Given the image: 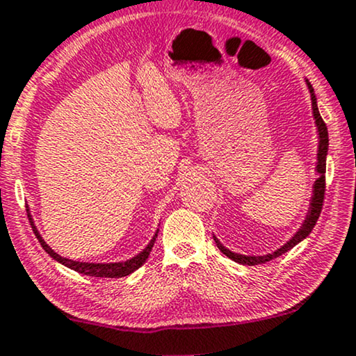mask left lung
I'll return each instance as SVG.
<instances>
[{"label":"left lung","instance_id":"left-lung-1","mask_svg":"<svg viewBox=\"0 0 356 356\" xmlns=\"http://www.w3.org/2000/svg\"><path fill=\"white\" fill-rule=\"evenodd\" d=\"M305 83H307L309 93H310V102H312V116L316 120V126H317V138H318V145H317V163H316V174L317 179L312 186V197H310L309 202V209L307 213H305V218L300 227L298 228V232L292 235L289 240H287L284 245L279 246L277 250L271 251V253L266 254H241V253H235V251L228 250L227 246L222 245V241L218 240L217 236L213 235V240L217 243L218 250L230 258L232 261L240 264H248V266H253V264H261V263H266V261L276 259L279 256H282L287 251L294 248L296 245H299L300 241L305 240L312 232V228L316 227L318 215H321L322 210V202H323V193H325V165H327V152H328V131H327V126L323 123L321 113H318V106H317V97L316 92H314L312 85L307 79H305Z\"/></svg>","mask_w":356,"mask_h":356}]
</instances>
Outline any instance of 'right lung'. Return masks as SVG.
<instances>
[{
    "mask_svg": "<svg viewBox=\"0 0 356 356\" xmlns=\"http://www.w3.org/2000/svg\"><path fill=\"white\" fill-rule=\"evenodd\" d=\"M28 217H29L31 225H33V230L35 233V236H38L40 246L46 250V253L51 256V258L58 261V263L64 264V266H67V268L74 269V271L85 274V276H93V277H123V276H128V274L136 271L138 268H141L143 264H145V261L147 259V256H149V253H151L152 246H154L157 233H159V228H157L154 236H152L151 241L146 245V248L143 251H139V253L136 256H133V258H129L126 261H116V263H85V261L69 259V258H64V256L56 253V251H54L51 246L44 241V238L40 236L39 230L35 228L33 215H31V211H29V207H28Z\"/></svg>",
    "mask_w": 356,
    "mask_h": 356,
    "instance_id": "right-lung-1",
    "label": "right lung"
}]
</instances>
